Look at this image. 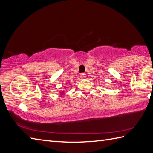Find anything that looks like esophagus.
<instances>
[{
  "label": "esophagus",
  "instance_id": "34e87169",
  "mask_svg": "<svg viewBox=\"0 0 153 153\" xmlns=\"http://www.w3.org/2000/svg\"><path fill=\"white\" fill-rule=\"evenodd\" d=\"M80 77H81V78H82V79H84V78H85V77H86L85 74V73H82V74H80Z\"/></svg>",
  "mask_w": 153,
  "mask_h": 153
}]
</instances>
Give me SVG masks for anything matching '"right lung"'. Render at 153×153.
Wrapping results in <instances>:
<instances>
[{"mask_svg":"<svg viewBox=\"0 0 153 153\" xmlns=\"http://www.w3.org/2000/svg\"><path fill=\"white\" fill-rule=\"evenodd\" d=\"M63 93V91L62 92H61V94H62Z\"/></svg>","mask_w":153,"mask_h":153,"instance_id":"add662e5","label":"right lung"}]
</instances>
